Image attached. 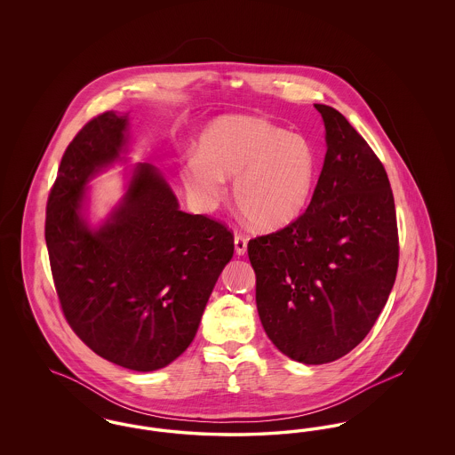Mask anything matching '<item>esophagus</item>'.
I'll use <instances>...</instances> for the list:
<instances>
[{
	"label": "esophagus",
	"instance_id": "esophagus-1",
	"mask_svg": "<svg viewBox=\"0 0 455 455\" xmlns=\"http://www.w3.org/2000/svg\"><path fill=\"white\" fill-rule=\"evenodd\" d=\"M234 243H235V252H237V256H245V252H247V238L237 234V235L234 237Z\"/></svg>",
	"mask_w": 455,
	"mask_h": 455
}]
</instances>
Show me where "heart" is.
<instances>
[{
  "instance_id": "obj_1",
  "label": "heart",
  "mask_w": 455,
  "mask_h": 455,
  "mask_svg": "<svg viewBox=\"0 0 455 455\" xmlns=\"http://www.w3.org/2000/svg\"><path fill=\"white\" fill-rule=\"evenodd\" d=\"M317 179V152L297 131L259 117L230 116L201 132L197 158L188 160L182 182L204 206L225 197L234 180L240 215L260 230H278L307 210Z\"/></svg>"
}]
</instances>
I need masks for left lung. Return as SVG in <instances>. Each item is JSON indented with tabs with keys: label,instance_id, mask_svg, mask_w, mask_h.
<instances>
[{
	"label": "left lung",
	"instance_id": "left-lung-1",
	"mask_svg": "<svg viewBox=\"0 0 455 455\" xmlns=\"http://www.w3.org/2000/svg\"><path fill=\"white\" fill-rule=\"evenodd\" d=\"M325 128L324 165L305 213L247 245L260 324L305 365L358 347L389 299L399 240L384 165L336 108L314 104Z\"/></svg>",
	"mask_w": 455,
	"mask_h": 455
}]
</instances>
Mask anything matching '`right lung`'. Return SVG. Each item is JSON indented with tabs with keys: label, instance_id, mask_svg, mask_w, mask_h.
Instances as JSON below:
<instances>
[{
	"label": "right lung",
	"instance_id": "1",
	"mask_svg": "<svg viewBox=\"0 0 455 455\" xmlns=\"http://www.w3.org/2000/svg\"><path fill=\"white\" fill-rule=\"evenodd\" d=\"M130 117L104 112L66 148L45 212V243L68 324L119 367H167L193 343L234 235L180 212L152 164H136L108 218L88 221V182L126 160Z\"/></svg>",
	"mask_w": 455,
	"mask_h": 455
}]
</instances>
